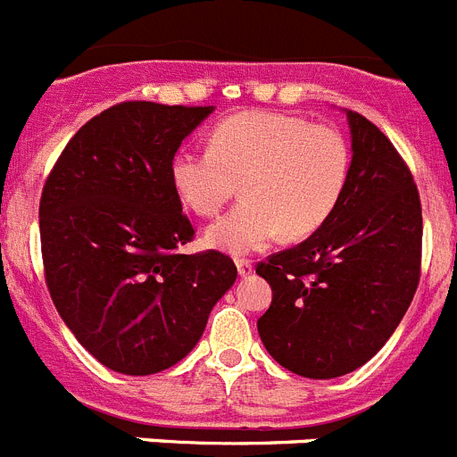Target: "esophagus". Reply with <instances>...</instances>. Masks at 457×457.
I'll use <instances>...</instances> for the list:
<instances>
[{
	"instance_id": "esophagus-1",
	"label": "esophagus",
	"mask_w": 457,
	"mask_h": 457,
	"mask_svg": "<svg viewBox=\"0 0 457 457\" xmlns=\"http://www.w3.org/2000/svg\"><path fill=\"white\" fill-rule=\"evenodd\" d=\"M236 268H237V274H240V277H249V274L253 272V263L252 261H247V258H237Z\"/></svg>"
}]
</instances>
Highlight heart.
Returning a JSON list of instances; mask_svg holds the SVG:
<instances>
[{
	"label": "heart",
	"mask_w": 457,
	"mask_h": 457,
	"mask_svg": "<svg viewBox=\"0 0 457 457\" xmlns=\"http://www.w3.org/2000/svg\"><path fill=\"white\" fill-rule=\"evenodd\" d=\"M350 176L341 130L281 112H240L220 120L210 148H183L169 167L173 192L201 217L237 194L245 201L205 233L210 247L249 253L286 237L316 233L334 215Z\"/></svg>",
	"instance_id": "heart-1"
}]
</instances>
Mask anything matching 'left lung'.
<instances>
[{
  "mask_svg": "<svg viewBox=\"0 0 457 457\" xmlns=\"http://www.w3.org/2000/svg\"><path fill=\"white\" fill-rule=\"evenodd\" d=\"M353 162L334 215L256 265L272 286L258 334L277 364L329 379L364 366L405 316L421 277V199L378 125L348 109Z\"/></svg>",
  "mask_w": 457,
  "mask_h": 457,
  "instance_id": "1",
  "label": "left lung"
}]
</instances>
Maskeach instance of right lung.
Wrapping results in <instances>:
<instances>
[{
  "label": "right lung",
  "mask_w": 457,
  "mask_h": 457,
  "mask_svg": "<svg viewBox=\"0 0 457 457\" xmlns=\"http://www.w3.org/2000/svg\"><path fill=\"white\" fill-rule=\"evenodd\" d=\"M212 107L128 100L75 132L40 194L50 297L75 338L116 373L151 375L199 343L231 288V256L179 253L194 226L169 167Z\"/></svg>",
  "instance_id": "obj_1"
}]
</instances>
